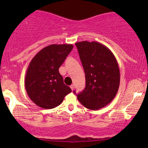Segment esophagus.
Here are the masks:
<instances>
[{"label":"esophagus","instance_id":"1","mask_svg":"<svg viewBox=\"0 0 148 148\" xmlns=\"http://www.w3.org/2000/svg\"><path fill=\"white\" fill-rule=\"evenodd\" d=\"M70 88H71V89H72V90H73L74 89V85H73V84L71 85V86H70Z\"/></svg>","mask_w":148,"mask_h":148}]
</instances>
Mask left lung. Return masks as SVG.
I'll use <instances>...</instances> for the list:
<instances>
[{
    "label": "left lung",
    "instance_id": "left-lung-1",
    "mask_svg": "<svg viewBox=\"0 0 148 148\" xmlns=\"http://www.w3.org/2000/svg\"><path fill=\"white\" fill-rule=\"evenodd\" d=\"M75 45L86 74V88L77 98L88 109L99 110L118 92L120 81L118 62L111 51L99 42L83 41Z\"/></svg>",
    "mask_w": 148,
    "mask_h": 148
}]
</instances>
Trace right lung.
<instances>
[{"mask_svg": "<svg viewBox=\"0 0 148 148\" xmlns=\"http://www.w3.org/2000/svg\"><path fill=\"white\" fill-rule=\"evenodd\" d=\"M73 45H51L40 51L32 59L25 76V88L30 99L37 106L51 109L60 104L72 92L59 73Z\"/></svg>", "mask_w": 148, "mask_h": 148, "instance_id": "1", "label": "right lung"}]
</instances>
